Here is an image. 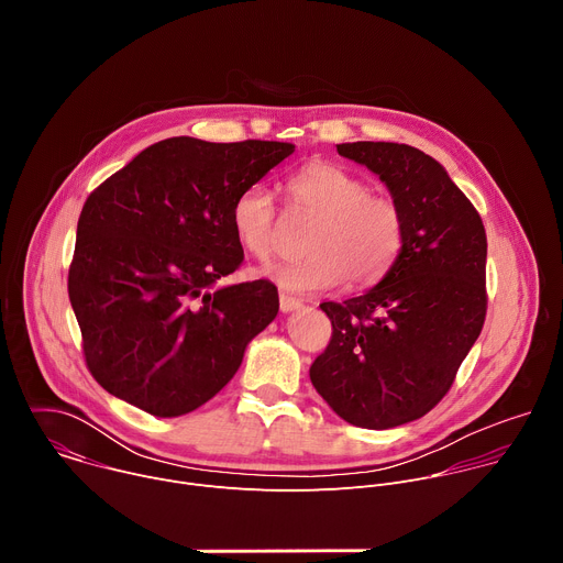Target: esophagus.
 Wrapping results in <instances>:
<instances>
[{
    "instance_id": "34e87169",
    "label": "esophagus",
    "mask_w": 563,
    "mask_h": 563,
    "mask_svg": "<svg viewBox=\"0 0 563 563\" xmlns=\"http://www.w3.org/2000/svg\"><path fill=\"white\" fill-rule=\"evenodd\" d=\"M300 307H302V302H300L298 298L287 296V294H280V311H283V313L296 311V309H300Z\"/></svg>"
}]
</instances>
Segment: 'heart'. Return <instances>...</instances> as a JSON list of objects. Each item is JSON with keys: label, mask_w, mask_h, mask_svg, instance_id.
<instances>
[{"label": "heart", "mask_w": 563, "mask_h": 563, "mask_svg": "<svg viewBox=\"0 0 563 563\" xmlns=\"http://www.w3.org/2000/svg\"><path fill=\"white\" fill-rule=\"evenodd\" d=\"M294 207L320 218L307 252L309 258L287 261L265 274L291 294H320L341 287L376 285L394 267L406 243V220L400 207L369 194L363 178L332 163H309L285 180ZM238 245L265 263L276 252V207L263 185L240 191L229 211Z\"/></svg>", "instance_id": "heart-1"}]
</instances>
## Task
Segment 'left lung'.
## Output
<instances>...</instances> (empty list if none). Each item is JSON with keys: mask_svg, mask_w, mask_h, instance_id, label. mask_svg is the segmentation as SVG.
Listing matches in <instances>:
<instances>
[{"mask_svg": "<svg viewBox=\"0 0 563 563\" xmlns=\"http://www.w3.org/2000/svg\"><path fill=\"white\" fill-rule=\"evenodd\" d=\"M404 211L406 243L363 296L323 302L332 341L309 378L347 423L387 430L421 419L448 394L488 309L481 216L434 157L410 144L347 142Z\"/></svg>", "mask_w": 563, "mask_h": 563, "instance_id": "8db88e82", "label": "left lung"}]
</instances>
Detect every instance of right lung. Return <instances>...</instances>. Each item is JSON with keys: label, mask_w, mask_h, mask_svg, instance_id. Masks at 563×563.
<instances>
[{"label": "right lung", "mask_w": 563, "mask_h": 563, "mask_svg": "<svg viewBox=\"0 0 563 563\" xmlns=\"http://www.w3.org/2000/svg\"><path fill=\"white\" fill-rule=\"evenodd\" d=\"M289 142L169 137L104 180L77 220L68 298L93 378L153 415L205 406L278 313L269 280L216 287L245 261L233 198L294 153Z\"/></svg>", "instance_id": "right-lung-1"}]
</instances>
